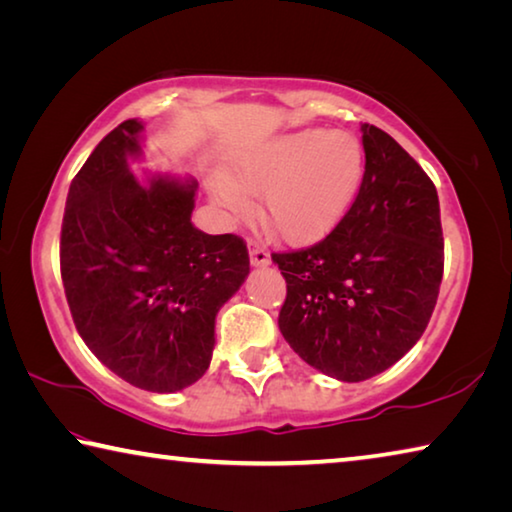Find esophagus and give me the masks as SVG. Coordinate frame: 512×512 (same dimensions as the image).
Returning <instances> with one entry per match:
<instances>
[{
    "label": "esophagus",
    "mask_w": 512,
    "mask_h": 512,
    "mask_svg": "<svg viewBox=\"0 0 512 512\" xmlns=\"http://www.w3.org/2000/svg\"><path fill=\"white\" fill-rule=\"evenodd\" d=\"M248 250H250V264H253V266H268V264H271V255H268V250L264 246L253 244V241H250Z\"/></svg>",
    "instance_id": "esophagus-1"
}]
</instances>
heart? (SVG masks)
Returning a JSON list of instances; mask_svg holds the SVG:
<instances>
[{
    "label": "heart",
    "mask_w": 512,
    "mask_h": 512,
    "mask_svg": "<svg viewBox=\"0 0 512 512\" xmlns=\"http://www.w3.org/2000/svg\"><path fill=\"white\" fill-rule=\"evenodd\" d=\"M363 146L348 131H302L271 137L232 160L230 180H214L225 210H253L248 194H262V216L293 246L325 239L348 214L363 178Z\"/></svg>",
    "instance_id": "b5f03b06"
}]
</instances>
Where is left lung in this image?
Segmentation results:
<instances>
[{
    "label": "left lung",
    "mask_w": 512,
    "mask_h": 512,
    "mask_svg": "<svg viewBox=\"0 0 512 512\" xmlns=\"http://www.w3.org/2000/svg\"><path fill=\"white\" fill-rule=\"evenodd\" d=\"M361 133L366 171L343 221L314 246L273 253L287 280L282 336L341 381L375 377L418 343L445 266L431 178L381 128Z\"/></svg>",
    "instance_id": "8db88e82"
}]
</instances>
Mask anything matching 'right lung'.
I'll list each match as a JSON object with an SVG mask.
<instances>
[{"label":"right lung","instance_id":"1","mask_svg":"<svg viewBox=\"0 0 512 512\" xmlns=\"http://www.w3.org/2000/svg\"><path fill=\"white\" fill-rule=\"evenodd\" d=\"M142 131L121 121L69 185L60 275L94 357L142 391L176 393L210 368L216 314L250 259L241 237L194 228V178L133 176Z\"/></svg>","mask_w":512,"mask_h":512}]
</instances>
